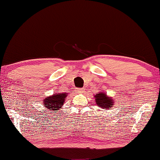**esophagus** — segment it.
<instances>
[{
	"instance_id": "34e87169",
	"label": "esophagus",
	"mask_w": 160,
	"mask_h": 160,
	"mask_svg": "<svg viewBox=\"0 0 160 160\" xmlns=\"http://www.w3.org/2000/svg\"><path fill=\"white\" fill-rule=\"evenodd\" d=\"M77 91H78V93H82L84 91V89H83V88H78Z\"/></svg>"
}]
</instances>
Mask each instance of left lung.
Returning a JSON list of instances; mask_svg holds the SVG:
<instances>
[{
  "mask_svg": "<svg viewBox=\"0 0 160 160\" xmlns=\"http://www.w3.org/2000/svg\"><path fill=\"white\" fill-rule=\"evenodd\" d=\"M94 98L97 106L106 110H111L115 104V100L112 97L108 96L107 93L103 91H100L94 95Z\"/></svg>",
  "mask_w": 160,
  "mask_h": 160,
  "instance_id": "8db88e82",
  "label": "left lung"
}]
</instances>
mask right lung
<instances>
[{
    "label": "right lung",
    "mask_w": 160,
    "mask_h": 160,
    "mask_svg": "<svg viewBox=\"0 0 160 160\" xmlns=\"http://www.w3.org/2000/svg\"><path fill=\"white\" fill-rule=\"evenodd\" d=\"M67 94L68 93H53L52 96L44 98L42 104L44 105L46 110H50L52 112H54V111L58 112L64 104Z\"/></svg>",
    "instance_id": "1"
}]
</instances>
